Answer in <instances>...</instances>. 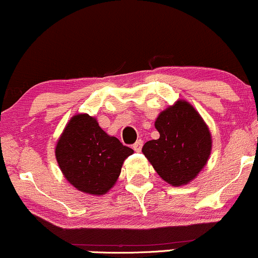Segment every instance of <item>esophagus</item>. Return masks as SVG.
Here are the masks:
<instances>
[{"label":"esophagus","mask_w":258,"mask_h":258,"mask_svg":"<svg viewBox=\"0 0 258 258\" xmlns=\"http://www.w3.org/2000/svg\"><path fill=\"white\" fill-rule=\"evenodd\" d=\"M142 146H143V141L138 140L137 142H136L134 146H132V148H134L136 152H141V151H142Z\"/></svg>","instance_id":"1"}]
</instances>
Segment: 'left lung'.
I'll return each instance as SVG.
<instances>
[{
    "mask_svg": "<svg viewBox=\"0 0 258 258\" xmlns=\"http://www.w3.org/2000/svg\"><path fill=\"white\" fill-rule=\"evenodd\" d=\"M154 124L160 137L144 144L143 154L164 181L171 186L187 185L211 155L208 126L185 100H177L161 111Z\"/></svg>",
    "mask_w": 258,
    "mask_h": 258,
    "instance_id": "left-lung-1",
    "label": "left lung"
}]
</instances>
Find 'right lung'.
<instances>
[{
    "label": "right lung",
    "instance_id": "add662e5",
    "mask_svg": "<svg viewBox=\"0 0 258 258\" xmlns=\"http://www.w3.org/2000/svg\"><path fill=\"white\" fill-rule=\"evenodd\" d=\"M134 151L99 126L88 114L75 115L56 144L62 174L84 194L105 195L120 176L124 159Z\"/></svg>",
    "mask_w": 258,
    "mask_h": 258
}]
</instances>
